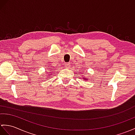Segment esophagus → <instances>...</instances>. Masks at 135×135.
<instances>
[{"label": "esophagus", "mask_w": 135, "mask_h": 135, "mask_svg": "<svg viewBox=\"0 0 135 135\" xmlns=\"http://www.w3.org/2000/svg\"><path fill=\"white\" fill-rule=\"evenodd\" d=\"M65 67L66 68H70V63H65Z\"/></svg>", "instance_id": "34e87169"}]
</instances>
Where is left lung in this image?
I'll use <instances>...</instances> for the list:
<instances>
[{
  "label": "left lung",
  "instance_id": "8db88e82",
  "mask_svg": "<svg viewBox=\"0 0 135 135\" xmlns=\"http://www.w3.org/2000/svg\"><path fill=\"white\" fill-rule=\"evenodd\" d=\"M82 78H83V79L84 80H88V79H87V78H84V77H83Z\"/></svg>",
  "mask_w": 135,
  "mask_h": 135
}]
</instances>
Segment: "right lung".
<instances>
[{
  "label": "right lung",
  "instance_id": "obj_1",
  "mask_svg": "<svg viewBox=\"0 0 135 135\" xmlns=\"http://www.w3.org/2000/svg\"><path fill=\"white\" fill-rule=\"evenodd\" d=\"M49 74H48V75H47V76H50V75H51V74H52V71H51V70H49Z\"/></svg>",
  "mask_w": 135,
  "mask_h": 135
}]
</instances>
